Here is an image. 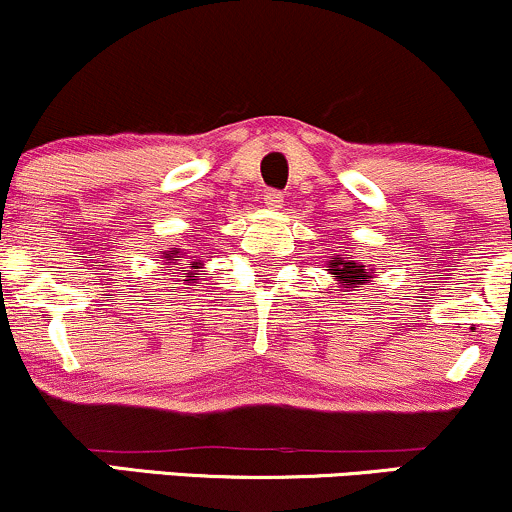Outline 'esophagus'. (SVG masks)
<instances>
[{"label": "esophagus", "instance_id": "esophagus-1", "mask_svg": "<svg viewBox=\"0 0 512 512\" xmlns=\"http://www.w3.org/2000/svg\"><path fill=\"white\" fill-rule=\"evenodd\" d=\"M264 207L272 209V211H279L281 207H284V195L276 190H267L264 192Z\"/></svg>", "mask_w": 512, "mask_h": 512}]
</instances>
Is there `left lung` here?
Returning <instances> with one entry per match:
<instances>
[{
    "label": "left lung",
    "mask_w": 512,
    "mask_h": 512,
    "mask_svg": "<svg viewBox=\"0 0 512 512\" xmlns=\"http://www.w3.org/2000/svg\"><path fill=\"white\" fill-rule=\"evenodd\" d=\"M330 267V274L337 276V281L346 291H358L361 286L370 284V279H373L375 274V267L366 264V260H354V257H332Z\"/></svg>",
    "instance_id": "8db88e82"
}]
</instances>
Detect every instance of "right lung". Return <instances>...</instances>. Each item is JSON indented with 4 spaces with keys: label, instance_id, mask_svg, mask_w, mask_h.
<instances>
[{
    "label": "right lung",
    "instance_id": "add662e5",
    "mask_svg": "<svg viewBox=\"0 0 512 512\" xmlns=\"http://www.w3.org/2000/svg\"><path fill=\"white\" fill-rule=\"evenodd\" d=\"M180 257H185V252H182V248H178V245H175V248H168V250L161 252V260L168 262L170 267H173V264H180V267L175 269V272H178V274H185V279H180V281H185L187 286L197 284L195 274H197V269H202L204 260H190V267H182Z\"/></svg>",
    "mask_w": 512,
    "mask_h": 512
}]
</instances>
